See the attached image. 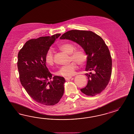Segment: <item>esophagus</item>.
Instances as JSON below:
<instances>
[{
    "instance_id": "1",
    "label": "esophagus",
    "mask_w": 134,
    "mask_h": 134,
    "mask_svg": "<svg viewBox=\"0 0 134 134\" xmlns=\"http://www.w3.org/2000/svg\"><path fill=\"white\" fill-rule=\"evenodd\" d=\"M71 78H72V77H65V79L66 81H68V80H69Z\"/></svg>"
}]
</instances>
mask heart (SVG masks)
I'll use <instances>...</instances> for the list:
<instances>
[{"instance_id": "obj_1", "label": "heart", "mask_w": 134, "mask_h": 134, "mask_svg": "<svg viewBox=\"0 0 134 134\" xmlns=\"http://www.w3.org/2000/svg\"><path fill=\"white\" fill-rule=\"evenodd\" d=\"M61 51L70 54V60L71 62L70 64L60 67L56 72L55 74L58 76L71 77L76 73L78 69V64L83 65L86 64L88 57L85 52L81 49H75V46L71 43L66 42L61 44L58 46ZM44 60L48 66H53L54 64V55L53 51L51 49L47 51L44 56Z\"/></svg>"}]
</instances>
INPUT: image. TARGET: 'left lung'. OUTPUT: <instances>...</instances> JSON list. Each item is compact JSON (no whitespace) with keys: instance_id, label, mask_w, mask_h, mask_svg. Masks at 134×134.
I'll list each match as a JSON object with an SVG mask.
<instances>
[{"instance_id":"obj_1","label":"left lung","mask_w":134,"mask_h":134,"mask_svg":"<svg viewBox=\"0 0 134 134\" xmlns=\"http://www.w3.org/2000/svg\"><path fill=\"white\" fill-rule=\"evenodd\" d=\"M60 38L78 43L88 56L86 71H92L93 73L85 74L88 77V84L81 91L92 97L100 93L109 83L112 72L110 52L103 39L92 31L83 30H71Z\"/></svg>"}]
</instances>
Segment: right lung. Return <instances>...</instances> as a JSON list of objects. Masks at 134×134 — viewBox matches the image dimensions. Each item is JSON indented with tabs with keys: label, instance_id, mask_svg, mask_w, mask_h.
Returning a JSON list of instances; mask_svg holds the SVG:
<instances>
[{
	"label": "right lung",
	"instance_id": "right-lung-1",
	"mask_svg": "<svg viewBox=\"0 0 134 134\" xmlns=\"http://www.w3.org/2000/svg\"><path fill=\"white\" fill-rule=\"evenodd\" d=\"M61 35L41 37L29 40L20 50L17 66L19 79L28 94L42 105H54L62 97L65 80L52 74L46 67L44 56L51 46Z\"/></svg>",
	"mask_w": 134,
	"mask_h": 134
}]
</instances>
